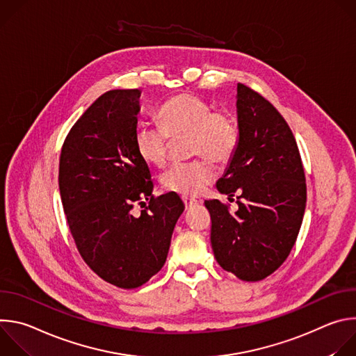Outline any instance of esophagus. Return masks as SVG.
I'll use <instances>...</instances> for the list:
<instances>
[{"mask_svg": "<svg viewBox=\"0 0 356 356\" xmlns=\"http://www.w3.org/2000/svg\"><path fill=\"white\" fill-rule=\"evenodd\" d=\"M183 202H184V206H186V210H190L193 206L198 204L197 200H194V198H188V197H183Z\"/></svg>", "mask_w": 356, "mask_h": 356, "instance_id": "34e87169", "label": "esophagus"}]
</instances>
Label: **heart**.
I'll return each instance as SVG.
<instances>
[{"mask_svg": "<svg viewBox=\"0 0 356 356\" xmlns=\"http://www.w3.org/2000/svg\"><path fill=\"white\" fill-rule=\"evenodd\" d=\"M161 128L140 124L135 129V147L139 158L150 166H163L168 159L169 138L187 136L190 155H201L214 163H227L235 154L239 134L234 117L213 107L194 94H180L159 110ZM216 172L206 159L172 165L162 176L166 190L194 197L204 191Z\"/></svg>", "mask_w": 356, "mask_h": 356, "instance_id": "b5f03b06", "label": "heart"}]
</instances>
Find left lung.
<instances>
[{"mask_svg":"<svg viewBox=\"0 0 356 356\" xmlns=\"http://www.w3.org/2000/svg\"><path fill=\"white\" fill-rule=\"evenodd\" d=\"M239 140L217 181L232 214L220 200H206L211 216V246L220 266L245 282L272 275L297 239L307 188L300 152L279 111L257 91L236 87Z\"/></svg>","mask_w":356,"mask_h":356,"instance_id":"1","label":"left lung"}]
</instances>
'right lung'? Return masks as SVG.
I'll use <instances>...</instances> for the list:
<instances>
[{
  "instance_id": "obj_1",
  "label": "right lung",
  "mask_w": 356,
  "mask_h": 356,
  "mask_svg": "<svg viewBox=\"0 0 356 356\" xmlns=\"http://www.w3.org/2000/svg\"><path fill=\"white\" fill-rule=\"evenodd\" d=\"M139 97L138 88L98 97L70 129L59 163L62 204L80 255L121 289L139 287L163 268L184 211L176 193L152 194L150 170L134 139ZM134 202L145 207L138 216Z\"/></svg>"
}]
</instances>
